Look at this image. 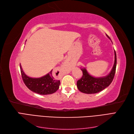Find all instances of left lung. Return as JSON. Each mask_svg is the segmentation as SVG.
<instances>
[{"instance_id": "8db88e82", "label": "left lung", "mask_w": 134, "mask_h": 134, "mask_svg": "<svg viewBox=\"0 0 134 134\" xmlns=\"http://www.w3.org/2000/svg\"><path fill=\"white\" fill-rule=\"evenodd\" d=\"M107 37L110 39L109 36ZM117 64L116 54L115 51V62L111 72L105 76L96 78L88 73L86 68L81 69L83 76L77 81V87L79 91L86 94H94L103 91L112 83L115 76Z\"/></svg>"}]
</instances>
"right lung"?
<instances>
[{"label": "right lung", "instance_id": "1", "mask_svg": "<svg viewBox=\"0 0 134 134\" xmlns=\"http://www.w3.org/2000/svg\"><path fill=\"white\" fill-rule=\"evenodd\" d=\"M21 75L23 82L31 91L41 95L50 94L57 91L60 84V80L57 79L52 70L49 73L41 78H34L28 76L24 72L20 64Z\"/></svg>", "mask_w": 134, "mask_h": 134}]
</instances>
